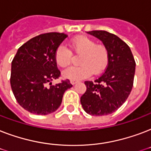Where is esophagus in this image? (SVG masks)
Wrapping results in <instances>:
<instances>
[{
    "label": "esophagus",
    "mask_w": 151,
    "mask_h": 151,
    "mask_svg": "<svg viewBox=\"0 0 151 151\" xmlns=\"http://www.w3.org/2000/svg\"><path fill=\"white\" fill-rule=\"evenodd\" d=\"M78 82H79L78 81H75V80H71L70 81V83L72 84V85H75V84H77Z\"/></svg>",
    "instance_id": "obj_1"
}]
</instances>
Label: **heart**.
I'll list each match as a JSON object with an SVG mask.
<instances>
[{
    "label": "heart",
    "mask_w": 151,
    "mask_h": 151,
    "mask_svg": "<svg viewBox=\"0 0 151 151\" xmlns=\"http://www.w3.org/2000/svg\"><path fill=\"white\" fill-rule=\"evenodd\" d=\"M69 46L71 52L81 55L78 60L80 66H70L64 70L63 76L65 78L75 81L86 78L92 73H99L107 65L109 54L106 47L96 45V41L89 37H76L71 40ZM54 58L58 66L66 67L70 63L71 53L68 48L61 45L55 52Z\"/></svg>",
    "instance_id": "heart-1"
}]
</instances>
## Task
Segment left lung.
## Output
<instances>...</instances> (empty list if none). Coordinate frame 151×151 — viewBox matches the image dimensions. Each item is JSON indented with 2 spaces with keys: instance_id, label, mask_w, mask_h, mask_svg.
<instances>
[{
  "instance_id": "obj_1",
  "label": "left lung",
  "mask_w": 151,
  "mask_h": 151,
  "mask_svg": "<svg viewBox=\"0 0 151 151\" xmlns=\"http://www.w3.org/2000/svg\"><path fill=\"white\" fill-rule=\"evenodd\" d=\"M88 34L99 39L109 54L105 72L95 81H85L86 92L81 103L90 115L112 114L128 99L133 86L136 62L131 49L124 41L105 30H92Z\"/></svg>"
}]
</instances>
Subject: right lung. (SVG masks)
Returning <instances> with one entry per match:
<instances>
[{"instance_id": "right-lung-1", "label": "right lung", "mask_w": 151, "mask_h": 151, "mask_svg": "<svg viewBox=\"0 0 151 151\" xmlns=\"http://www.w3.org/2000/svg\"><path fill=\"white\" fill-rule=\"evenodd\" d=\"M66 37V34L56 32L34 37L18 49L12 62L13 94L19 104L32 114L55 112L61 105L64 92L73 86L68 79L55 85L51 82L60 76L54 55Z\"/></svg>"}]
</instances>
